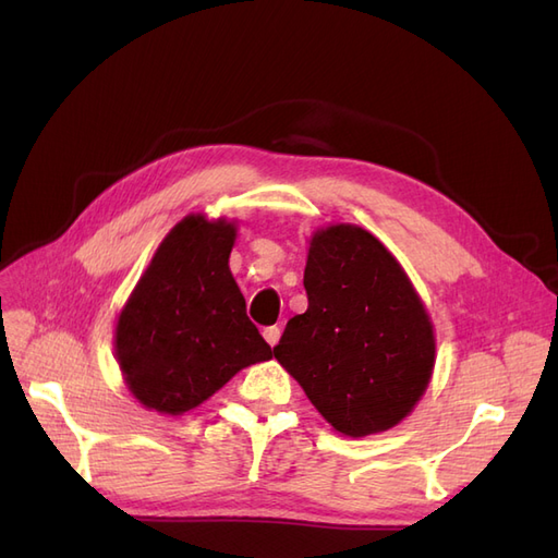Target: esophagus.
I'll return each instance as SVG.
<instances>
[{
  "label": "esophagus",
  "instance_id": "1",
  "mask_svg": "<svg viewBox=\"0 0 558 558\" xmlns=\"http://www.w3.org/2000/svg\"><path fill=\"white\" fill-rule=\"evenodd\" d=\"M263 337H265L269 347H275L279 342V337H281V328L279 326H269V328L263 330Z\"/></svg>",
  "mask_w": 558,
  "mask_h": 558
}]
</instances>
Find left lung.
Instances as JSON below:
<instances>
[{
	"instance_id": "left-lung-1",
	"label": "left lung",
	"mask_w": 558,
	"mask_h": 558,
	"mask_svg": "<svg viewBox=\"0 0 558 558\" xmlns=\"http://www.w3.org/2000/svg\"><path fill=\"white\" fill-rule=\"evenodd\" d=\"M310 307L275 359L342 435L365 437L412 414L433 377L435 330L408 272L373 232L318 228L307 251Z\"/></svg>"
}]
</instances>
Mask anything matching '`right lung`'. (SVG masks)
Here are the masks:
<instances>
[{
    "label": "right lung",
    "mask_w": 558,
    "mask_h": 558,
    "mask_svg": "<svg viewBox=\"0 0 558 558\" xmlns=\"http://www.w3.org/2000/svg\"><path fill=\"white\" fill-rule=\"evenodd\" d=\"M238 221L189 214L167 232L116 320L128 391L146 410L181 416L240 369L272 359L230 272Z\"/></svg>",
    "instance_id": "1"
}]
</instances>
